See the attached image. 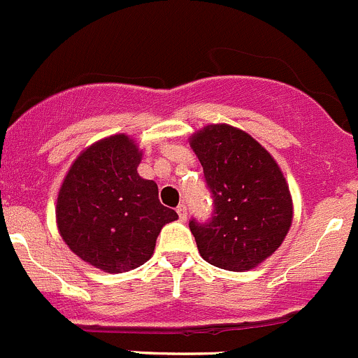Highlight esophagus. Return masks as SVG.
Masks as SVG:
<instances>
[{
    "mask_svg": "<svg viewBox=\"0 0 358 358\" xmlns=\"http://www.w3.org/2000/svg\"><path fill=\"white\" fill-rule=\"evenodd\" d=\"M176 212H178L180 221H186V205L179 203L178 208H176Z\"/></svg>",
    "mask_w": 358,
    "mask_h": 358,
    "instance_id": "1",
    "label": "esophagus"
}]
</instances>
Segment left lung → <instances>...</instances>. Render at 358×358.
Returning <instances> with one entry per match:
<instances>
[{"mask_svg":"<svg viewBox=\"0 0 358 358\" xmlns=\"http://www.w3.org/2000/svg\"><path fill=\"white\" fill-rule=\"evenodd\" d=\"M212 194L208 221H189L200 256L228 271H245L284 242L292 222V200L271 155L249 134L208 125L191 137Z\"/></svg>","mask_w":358,"mask_h":358,"instance_id":"obj_1","label":"left lung"}]
</instances>
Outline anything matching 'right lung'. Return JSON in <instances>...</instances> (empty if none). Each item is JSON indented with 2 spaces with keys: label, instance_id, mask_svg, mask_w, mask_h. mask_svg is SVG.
Here are the masks:
<instances>
[{
  "label": "right lung",
  "instance_id": "right-lung-1",
  "mask_svg": "<svg viewBox=\"0 0 358 358\" xmlns=\"http://www.w3.org/2000/svg\"><path fill=\"white\" fill-rule=\"evenodd\" d=\"M139 148L127 136L92 144L67 172L57 198V224L76 256L108 273L146 263L158 233L178 212L158 200L155 180L137 174Z\"/></svg>",
  "mask_w": 358,
  "mask_h": 358
}]
</instances>
